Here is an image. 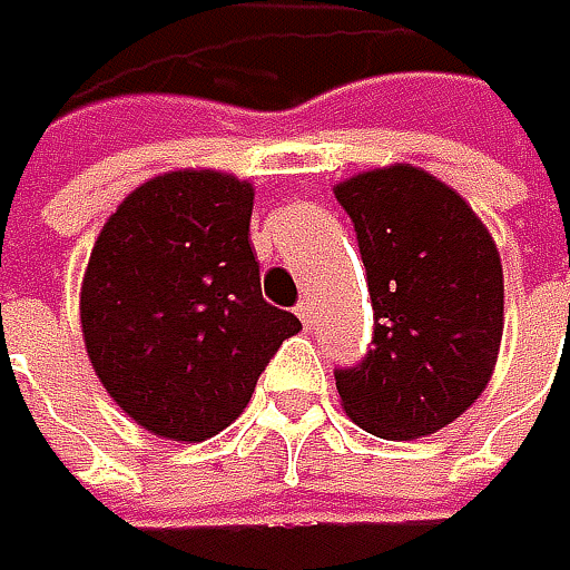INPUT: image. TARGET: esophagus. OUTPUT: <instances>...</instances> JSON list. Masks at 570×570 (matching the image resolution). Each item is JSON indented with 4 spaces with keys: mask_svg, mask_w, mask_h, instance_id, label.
<instances>
[{
    "mask_svg": "<svg viewBox=\"0 0 570 570\" xmlns=\"http://www.w3.org/2000/svg\"><path fill=\"white\" fill-rule=\"evenodd\" d=\"M296 316L303 318V325L309 328V325H313V303H309V299H299V303H296Z\"/></svg>",
    "mask_w": 570,
    "mask_h": 570,
    "instance_id": "obj_1",
    "label": "esophagus"
}]
</instances>
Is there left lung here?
Returning a JSON list of instances; mask_svg holds the SVG:
<instances>
[{"mask_svg":"<svg viewBox=\"0 0 570 570\" xmlns=\"http://www.w3.org/2000/svg\"><path fill=\"white\" fill-rule=\"evenodd\" d=\"M357 232L374 348L335 374L345 413L410 442L461 416L490 384L503 338V264L481 216L429 170L390 164L335 184Z\"/></svg>","mask_w":570,"mask_h":570,"instance_id":"8db88e82","label":"left lung"}]
</instances>
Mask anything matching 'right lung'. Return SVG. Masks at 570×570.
<instances>
[{"instance_id":"obj_1","label":"right lung","mask_w":570,"mask_h":570,"mask_svg":"<svg viewBox=\"0 0 570 570\" xmlns=\"http://www.w3.org/2000/svg\"><path fill=\"white\" fill-rule=\"evenodd\" d=\"M252 209L248 180L170 170L135 186L89 252L80 286L89 364L121 413L160 439L218 435L303 328L261 296Z\"/></svg>"}]
</instances>
